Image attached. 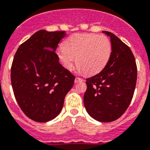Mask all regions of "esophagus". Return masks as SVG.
<instances>
[{
	"label": "esophagus",
	"mask_w": 150,
	"mask_h": 150,
	"mask_svg": "<svg viewBox=\"0 0 150 150\" xmlns=\"http://www.w3.org/2000/svg\"><path fill=\"white\" fill-rule=\"evenodd\" d=\"M79 81H84V79H81V78H79V77H76L75 79V82L78 83L79 82Z\"/></svg>",
	"instance_id": "1"
}]
</instances>
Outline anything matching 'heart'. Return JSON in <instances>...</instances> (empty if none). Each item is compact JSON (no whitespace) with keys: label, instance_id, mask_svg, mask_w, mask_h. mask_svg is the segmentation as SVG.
Returning <instances> with one entry per match:
<instances>
[{"label":"heart","instance_id":"b5f03b06","mask_svg":"<svg viewBox=\"0 0 150 150\" xmlns=\"http://www.w3.org/2000/svg\"><path fill=\"white\" fill-rule=\"evenodd\" d=\"M112 43L109 38L96 34L76 33L68 37L57 55L66 69L71 70L76 62L78 69L88 75L102 71L112 54Z\"/></svg>","mask_w":150,"mask_h":150}]
</instances>
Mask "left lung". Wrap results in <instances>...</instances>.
<instances>
[{
  "label": "left lung",
  "mask_w": 150,
  "mask_h": 150,
  "mask_svg": "<svg viewBox=\"0 0 150 150\" xmlns=\"http://www.w3.org/2000/svg\"><path fill=\"white\" fill-rule=\"evenodd\" d=\"M112 54L100 73L86 79L84 104L95 120L110 122L120 118L129 106L134 93L137 69L134 56L127 45L112 32Z\"/></svg>",
  "instance_id": "obj_1"
}]
</instances>
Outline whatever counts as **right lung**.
<instances>
[{"mask_svg":"<svg viewBox=\"0 0 150 150\" xmlns=\"http://www.w3.org/2000/svg\"><path fill=\"white\" fill-rule=\"evenodd\" d=\"M66 32L39 30L21 44L11 66V84L22 111L37 122L59 114L75 75L59 62L55 50Z\"/></svg>","mask_w":150,"mask_h":150,"instance_id":"right-lung-1","label":"right lung"}]
</instances>
